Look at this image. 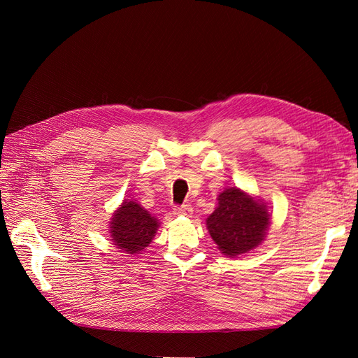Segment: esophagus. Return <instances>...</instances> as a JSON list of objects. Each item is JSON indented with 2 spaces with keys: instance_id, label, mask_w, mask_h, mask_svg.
<instances>
[{
  "instance_id": "1",
  "label": "esophagus",
  "mask_w": 358,
  "mask_h": 358,
  "mask_svg": "<svg viewBox=\"0 0 358 358\" xmlns=\"http://www.w3.org/2000/svg\"><path fill=\"white\" fill-rule=\"evenodd\" d=\"M173 213L178 216H189L192 213V208L189 204H182V206H179V208L173 209Z\"/></svg>"
}]
</instances>
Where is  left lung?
Returning a JSON list of instances; mask_svg holds the SVG:
<instances>
[{
  "label": "left lung",
  "instance_id": "left-lung-1",
  "mask_svg": "<svg viewBox=\"0 0 358 358\" xmlns=\"http://www.w3.org/2000/svg\"><path fill=\"white\" fill-rule=\"evenodd\" d=\"M270 220L272 213L263 200L237 187H227L216 197L206 227L221 254L234 258L264 242Z\"/></svg>",
  "mask_w": 358,
  "mask_h": 358
}]
</instances>
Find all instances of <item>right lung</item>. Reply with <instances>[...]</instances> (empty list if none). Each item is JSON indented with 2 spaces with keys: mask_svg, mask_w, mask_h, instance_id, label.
I'll return each instance as SVG.
<instances>
[{
  "mask_svg": "<svg viewBox=\"0 0 358 358\" xmlns=\"http://www.w3.org/2000/svg\"><path fill=\"white\" fill-rule=\"evenodd\" d=\"M159 229V221L136 200H122L109 222L110 242L117 251L136 255L149 246Z\"/></svg>",
  "mask_w": 358,
  "mask_h": 358,
  "instance_id": "add662e5",
  "label": "right lung"
}]
</instances>
